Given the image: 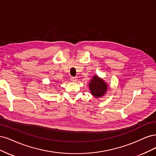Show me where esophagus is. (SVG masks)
<instances>
[{"mask_svg": "<svg viewBox=\"0 0 156 156\" xmlns=\"http://www.w3.org/2000/svg\"><path fill=\"white\" fill-rule=\"evenodd\" d=\"M71 80L72 82H76V81H77L76 77H71Z\"/></svg>", "mask_w": 156, "mask_h": 156, "instance_id": "34e87169", "label": "esophagus"}]
</instances>
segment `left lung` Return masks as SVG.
I'll use <instances>...</instances> for the list:
<instances>
[{
  "label": "left lung",
  "mask_w": 156,
  "mask_h": 156,
  "mask_svg": "<svg viewBox=\"0 0 156 156\" xmlns=\"http://www.w3.org/2000/svg\"><path fill=\"white\" fill-rule=\"evenodd\" d=\"M89 86L91 94L96 97L103 96L108 89L107 85L103 80L99 78L98 76H94L91 81L90 82Z\"/></svg>",
  "instance_id": "obj_1"
}]
</instances>
